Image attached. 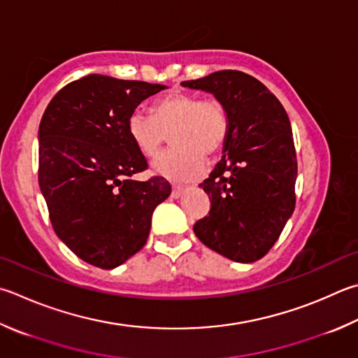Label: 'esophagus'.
Here are the masks:
<instances>
[{"label": "esophagus", "instance_id": "34e87169", "mask_svg": "<svg viewBox=\"0 0 358 358\" xmlns=\"http://www.w3.org/2000/svg\"><path fill=\"white\" fill-rule=\"evenodd\" d=\"M185 189H186V187H185V186H180V185H173V186H172V197H173V199H178V197L181 196V194H183V192H185Z\"/></svg>", "mask_w": 358, "mask_h": 358}]
</instances>
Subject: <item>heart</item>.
<instances>
[{"instance_id": "1", "label": "heart", "mask_w": 358, "mask_h": 358, "mask_svg": "<svg viewBox=\"0 0 358 358\" xmlns=\"http://www.w3.org/2000/svg\"><path fill=\"white\" fill-rule=\"evenodd\" d=\"M127 131L141 155L158 157L171 134L173 148L153 162L155 172L177 181L200 177L206 157H216L229 138V113L214 96L200 99L189 92H171L155 100L150 115L139 111L128 117Z\"/></svg>"}]
</instances>
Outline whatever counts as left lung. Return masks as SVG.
Masks as SVG:
<instances>
[{
	"label": "left lung",
	"instance_id": "obj_1",
	"mask_svg": "<svg viewBox=\"0 0 358 358\" xmlns=\"http://www.w3.org/2000/svg\"><path fill=\"white\" fill-rule=\"evenodd\" d=\"M181 84L211 92L229 113L224 157L200 183L210 213L194 224V233L233 262H257L275 244L296 205L297 159L287 111L263 83L239 70Z\"/></svg>",
	"mask_w": 358,
	"mask_h": 358
}]
</instances>
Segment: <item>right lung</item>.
I'll use <instances>...</instances> for the list:
<instances>
[{
	"label": "right lung",
	"mask_w": 358,
	"mask_h": 358,
	"mask_svg": "<svg viewBox=\"0 0 358 358\" xmlns=\"http://www.w3.org/2000/svg\"><path fill=\"white\" fill-rule=\"evenodd\" d=\"M162 84L90 73L57 92L38 127V185L56 235L78 258L113 269L145 245L171 194L129 139L128 117Z\"/></svg>",
	"instance_id": "right-lung-1"
}]
</instances>
